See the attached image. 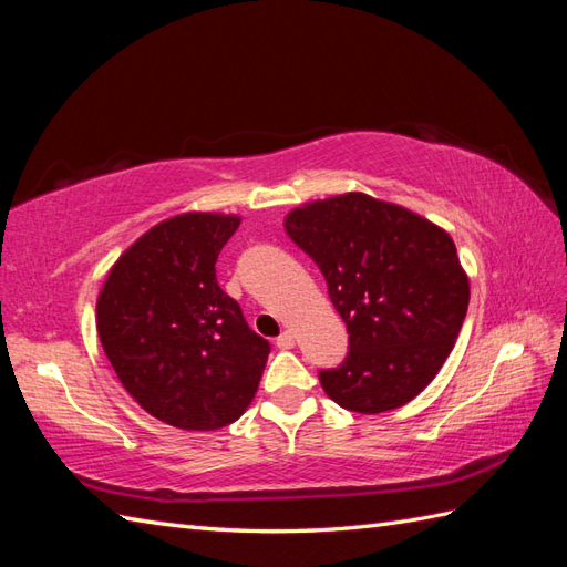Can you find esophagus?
I'll return each mask as SVG.
<instances>
[{
  "instance_id": "1",
  "label": "esophagus",
  "mask_w": 567,
  "mask_h": 567,
  "mask_svg": "<svg viewBox=\"0 0 567 567\" xmlns=\"http://www.w3.org/2000/svg\"><path fill=\"white\" fill-rule=\"evenodd\" d=\"M275 346L280 348V351H290V348H295V336H292V331H282L280 336H277Z\"/></svg>"
}]
</instances>
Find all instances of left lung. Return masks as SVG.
I'll use <instances>...</instances> for the list:
<instances>
[{"label":"left lung","instance_id":"8db88e82","mask_svg":"<svg viewBox=\"0 0 567 567\" xmlns=\"http://www.w3.org/2000/svg\"><path fill=\"white\" fill-rule=\"evenodd\" d=\"M285 231L319 265L348 329L343 363L319 370L323 392L358 414L414 400L453 351L470 302L453 238L363 192L305 204Z\"/></svg>","mask_w":567,"mask_h":567}]
</instances>
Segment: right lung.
I'll use <instances>...</instances> for the list:
<instances>
[{
	"mask_svg": "<svg viewBox=\"0 0 567 567\" xmlns=\"http://www.w3.org/2000/svg\"><path fill=\"white\" fill-rule=\"evenodd\" d=\"M240 219L189 212L143 234L97 299V333L126 392L155 419L214 431L246 412L270 343L216 282Z\"/></svg>",
	"mask_w": 567,
	"mask_h": 567,
	"instance_id": "add662e5",
	"label": "right lung"
}]
</instances>
